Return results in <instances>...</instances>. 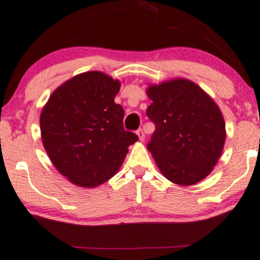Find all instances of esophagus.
I'll list each match as a JSON object with an SVG mask.
<instances>
[{"label": "esophagus", "mask_w": 260, "mask_h": 260, "mask_svg": "<svg viewBox=\"0 0 260 260\" xmlns=\"http://www.w3.org/2000/svg\"><path fill=\"white\" fill-rule=\"evenodd\" d=\"M137 134H138V137H139V140H140V141H144L145 140V133H144V131H142L141 128L137 131Z\"/></svg>", "instance_id": "1"}]
</instances>
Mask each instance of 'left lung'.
I'll use <instances>...</instances> for the list:
<instances>
[{"label": "left lung", "mask_w": 260, "mask_h": 260, "mask_svg": "<svg viewBox=\"0 0 260 260\" xmlns=\"http://www.w3.org/2000/svg\"><path fill=\"white\" fill-rule=\"evenodd\" d=\"M146 114L155 131L147 148L164 177L191 186L211 173L226 139L220 109L194 82L186 79L151 85Z\"/></svg>", "instance_id": "obj_1"}]
</instances>
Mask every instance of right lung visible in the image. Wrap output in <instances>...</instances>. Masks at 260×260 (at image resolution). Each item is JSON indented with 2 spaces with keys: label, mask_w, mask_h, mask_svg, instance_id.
Returning a JSON list of instances; mask_svg holds the SVG:
<instances>
[{
  "label": "right lung",
  "mask_w": 260,
  "mask_h": 260,
  "mask_svg": "<svg viewBox=\"0 0 260 260\" xmlns=\"http://www.w3.org/2000/svg\"><path fill=\"white\" fill-rule=\"evenodd\" d=\"M120 81L102 72L82 73L54 90L40 116L42 144L69 181L95 187L114 175L138 135L123 128L114 102Z\"/></svg>",
  "instance_id": "obj_1"
}]
</instances>
